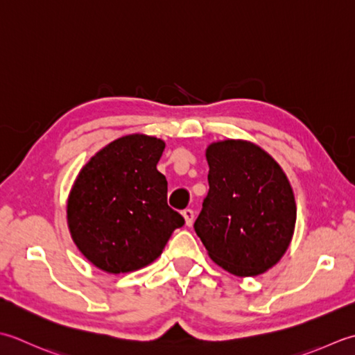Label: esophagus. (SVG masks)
I'll return each mask as SVG.
<instances>
[{"label": "esophagus", "mask_w": 355, "mask_h": 355, "mask_svg": "<svg viewBox=\"0 0 355 355\" xmlns=\"http://www.w3.org/2000/svg\"><path fill=\"white\" fill-rule=\"evenodd\" d=\"M182 216H184V219H185V223H187V227H191L193 225V222H194V211L191 208H187V209H184L182 211Z\"/></svg>", "instance_id": "34e87169"}]
</instances>
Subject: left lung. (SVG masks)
I'll use <instances>...</instances> for the list:
<instances>
[{
  "mask_svg": "<svg viewBox=\"0 0 355 355\" xmlns=\"http://www.w3.org/2000/svg\"><path fill=\"white\" fill-rule=\"evenodd\" d=\"M209 190L194 222L209 257L241 277L262 274L285 254L294 233V193L280 165L247 141L207 148Z\"/></svg>",
  "mask_w": 355,
  "mask_h": 355,
  "instance_id": "1",
  "label": "left lung"
}]
</instances>
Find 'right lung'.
Returning <instances> with one entry per match:
<instances>
[{
    "label": "right lung",
    "instance_id": "right-lung-1",
    "mask_svg": "<svg viewBox=\"0 0 355 355\" xmlns=\"http://www.w3.org/2000/svg\"><path fill=\"white\" fill-rule=\"evenodd\" d=\"M164 141L128 135L93 156L67 200V222L79 251L99 270H139L161 256L185 223L167 204V179L156 165Z\"/></svg>",
    "mask_w": 355,
    "mask_h": 355
}]
</instances>
